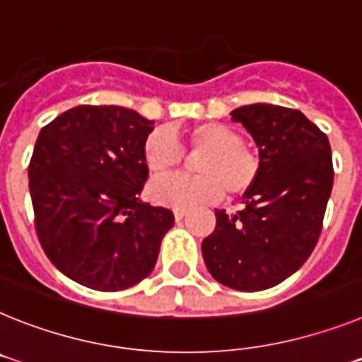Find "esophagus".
Masks as SVG:
<instances>
[{"mask_svg":"<svg viewBox=\"0 0 362 362\" xmlns=\"http://www.w3.org/2000/svg\"><path fill=\"white\" fill-rule=\"evenodd\" d=\"M185 214H187V209H174L175 219H183Z\"/></svg>","mask_w":362,"mask_h":362,"instance_id":"esophagus-1","label":"esophagus"}]
</instances>
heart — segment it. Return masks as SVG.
I'll list each match as a JSON object with an SVG mask.
<instances>
[{"instance_id": "b5f03b06", "label": "heart", "mask_w": 362, "mask_h": 362, "mask_svg": "<svg viewBox=\"0 0 362 362\" xmlns=\"http://www.w3.org/2000/svg\"><path fill=\"white\" fill-rule=\"evenodd\" d=\"M177 129L157 128L143 143V157L153 175H165L179 168L185 151L179 144ZM188 150L204 153L196 159L197 175H172L156 179L150 196L160 205L188 209L199 203H212L227 194L238 197L247 194L260 174V157L233 126L223 122H199L183 132Z\"/></svg>"}]
</instances>
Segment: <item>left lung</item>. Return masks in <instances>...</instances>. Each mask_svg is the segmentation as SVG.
<instances>
[{
    "instance_id": "8db88e82",
    "label": "left lung",
    "mask_w": 362,
    "mask_h": 362,
    "mask_svg": "<svg viewBox=\"0 0 362 362\" xmlns=\"http://www.w3.org/2000/svg\"><path fill=\"white\" fill-rule=\"evenodd\" d=\"M260 151V174L236 214L216 211L202 243L206 269L238 291H262L300 269L322 230L333 187L329 141L304 113L273 104L233 111Z\"/></svg>"
}]
</instances>
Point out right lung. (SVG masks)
<instances>
[{"label":"right lung","instance_id":"add662e5","mask_svg":"<svg viewBox=\"0 0 362 362\" xmlns=\"http://www.w3.org/2000/svg\"><path fill=\"white\" fill-rule=\"evenodd\" d=\"M151 124L128 107L84 104L36 139L29 163L36 236L52 265L80 286L120 291L156 267L174 212L139 202Z\"/></svg>","mask_w":362,"mask_h":362}]
</instances>
